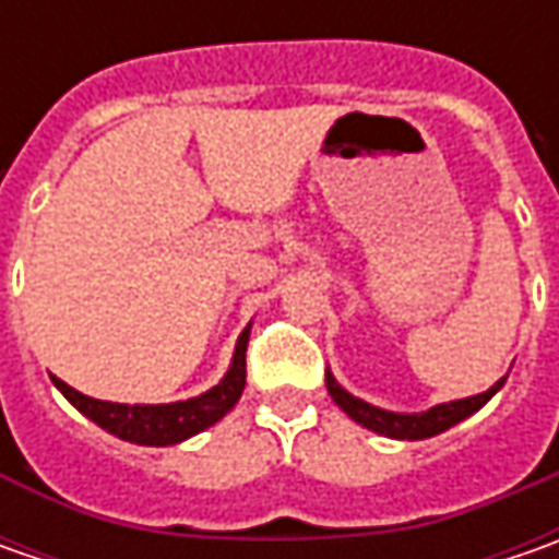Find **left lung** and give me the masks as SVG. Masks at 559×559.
Returning <instances> with one entry per match:
<instances>
[{
    "instance_id": "8db88e82",
    "label": "left lung",
    "mask_w": 559,
    "mask_h": 559,
    "mask_svg": "<svg viewBox=\"0 0 559 559\" xmlns=\"http://www.w3.org/2000/svg\"><path fill=\"white\" fill-rule=\"evenodd\" d=\"M504 385V379H498L488 392L473 397H461V401H451V404H439L426 414H392V411H382V407H373L360 397L348 395L333 376H326V389L333 401L348 414L352 419H357L360 426L373 429L379 436H389V439H429V436H439L444 429H451L454 423H461L469 414H476L483 407L488 397L495 395L498 389Z\"/></svg>"
}]
</instances>
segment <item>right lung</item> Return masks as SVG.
<instances>
[{"label": "right lung", "instance_id": "obj_1", "mask_svg": "<svg viewBox=\"0 0 559 559\" xmlns=\"http://www.w3.org/2000/svg\"><path fill=\"white\" fill-rule=\"evenodd\" d=\"M246 348L248 330L239 335L233 367L224 376L221 385H214L211 392L177 404H115V401H98V397L80 395L68 382L55 379V385L61 389V395L74 404L80 414L98 423L102 429H108L111 436L123 441H136V444H177L189 439L195 432H202L207 426H214L217 419L233 411V404L239 401L246 389Z\"/></svg>", "mask_w": 559, "mask_h": 559}]
</instances>
